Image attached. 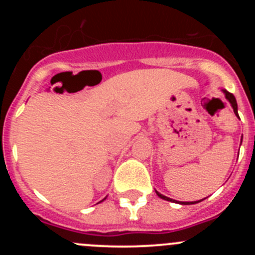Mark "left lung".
<instances>
[{"label": "left lung", "mask_w": 255, "mask_h": 255, "mask_svg": "<svg viewBox=\"0 0 255 255\" xmlns=\"http://www.w3.org/2000/svg\"><path fill=\"white\" fill-rule=\"evenodd\" d=\"M225 92V95H226V99L228 100V101L231 102V105H232V107H233V111H235V113L236 115L238 116V107H237V101H236V97L233 96L232 94H231V92H228V91H223ZM156 195H158L159 197H160V199H163V200H166V201H173V200L171 199H169V197H166V196H164V195H161V194H159V192H156ZM197 202H200V201H195V202H191V204H189V202H182V205H192V204H197Z\"/></svg>", "instance_id": "1"}]
</instances>
